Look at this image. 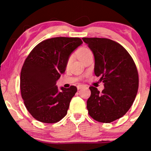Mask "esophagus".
Returning a JSON list of instances; mask_svg holds the SVG:
<instances>
[{"label": "esophagus", "mask_w": 151, "mask_h": 151, "mask_svg": "<svg viewBox=\"0 0 151 151\" xmlns=\"http://www.w3.org/2000/svg\"><path fill=\"white\" fill-rule=\"evenodd\" d=\"M83 86H84V85H83V84H78V85L77 86V88H78V89H80V88L83 87Z\"/></svg>", "instance_id": "obj_1"}]
</instances>
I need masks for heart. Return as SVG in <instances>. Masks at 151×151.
<instances>
[{
    "label": "heart",
    "mask_w": 151,
    "mask_h": 151,
    "mask_svg": "<svg viewBox=\"0 0 151 151\" xmlns=\"http://www.w3.org/2000/svg\"><path fill=\"white\" fill-rule=\"evenodd\" d=\"M92 51L90 49L87 48V47H81L76 52V54H77L78 58H79L80 60H82L85 58L86 56H88V55L91 54ZM72 60H73V55H70V56L68 58L67 61V66L68 67L70 65V63H71Z\"/></svg>",
    "instance_id": "obj_1"
}]
</instances>
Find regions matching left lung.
Masks as SVG:
<instances>
[{"mask_svg": "<svg viewBox=\"0 0 151 151\" xmlns=\"http://www.w3.org/2000/svg\"><path fill=\"white\" fill-rule=\"evenodd\" d=\"M95 57L94 73L100 76L102 93L90 86L86 108L99 122L110 123L124 116L135 100L139 76L131 55L120 44L108 38H83Z\"/></svg>", "mask_w": 151, "mask_h": 151, "instance_id": "1", "label": "left lung"}]
</instances>
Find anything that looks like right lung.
Here are the masks:
<instances>
[{
  "label": "right lung",
  "instance_id": "1",
  "mask_svg": "<svg viewBox=\"0 0 151 151\" xmlns=\"http://www.w3.org/2000/svg\"><path fill=\"white\" fill-rule=\"evenodd\" d=\"M82 44L80 38L56 37L39 43L27 57L20 72L22 98L32 117L53 124L67 115L75 86L59 91L56 81L65 71L68 58Z\"/></svg>",
  "mask_w": 151,
  "mask_h": 151
}]
</instances>
